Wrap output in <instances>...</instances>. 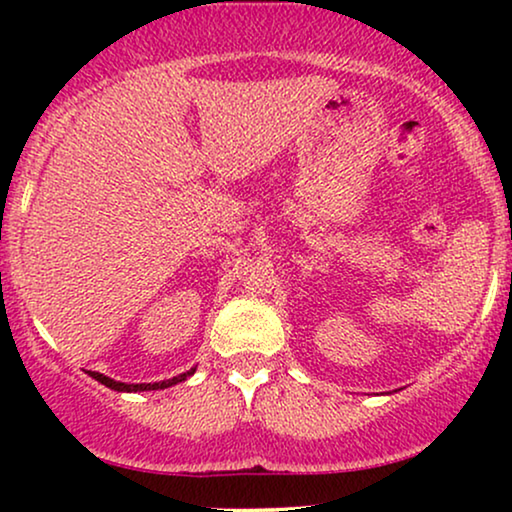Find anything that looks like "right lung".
I'll use <instances>...</instances> for the list:
<instances>
[{"instance_id":"obj_1","label":"right lung","mask_w":512,"mask_h":512,"mask_svg":"<svg viewBox=\"0 0 512 512\" xmlns=\"http://www.w3.org/2000/svg\"><path fill=\"white\" fill-rule=\"evenodd\" d=\"M193 373H195V368L186 370V373H181V375H177V377H172V380L153 382V384H125V382H116V380H111V377L102 375V373H95V370H88V375H90V377H95L97 382H102L104 387H109V389H114V391H153V389H167V387H172V384L184 382L186 377H191Z\"/></svg>"}]
</instances>
